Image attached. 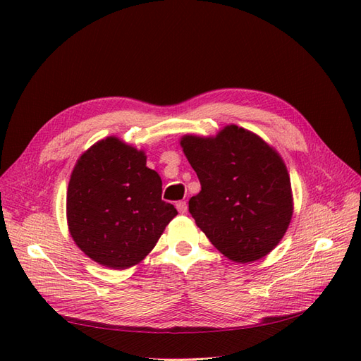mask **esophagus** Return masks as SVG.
Wrapping results in <instances>:
<instances>
[{"label": "esophagus", "instance_id": "34e87169", "mask_svg": "<svg viewBox=\"0 0 361 361\" xmlns=\"http://www.w3.org/2000/svg\"><path fill=\"white\" fill-rule=\"evenodd\" d=\"M176 207H178V211L180 212V214H185L188 211V204H187V202H178L176 203Z\"/></svg>", "mask_w": 361, "mask_h": 361}]
</instances>
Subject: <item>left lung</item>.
Listing matches in <instances>:
<instances>
[{"instance_id": "obj_1", "label": "left lung", "mask_w": 361, "mask_h": 361, "mask_svg": "<svg viewBox=\"0 0 361 361\" xmlns=\"http://www.w3.org/2000/svg\"><path fill=\"white\" fill-rule=\"evenodd\" d=\"M180 146L202 185L190 212L212 245L236 264L269 255L293 214L290 178L279 152L236 125L214 137L187 134Z\"/></svg>"}]
</instances>
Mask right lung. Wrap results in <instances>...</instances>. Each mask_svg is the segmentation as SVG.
Wrapping results in <instances>:
<instances>
[{
  "label": "right lung",
  "instance_id": "right-lung-1",
  "mask_svg": "<svg viewBox=\"0 0 361 361\" xmlns=\"http://www.w3.org/2000/svg\"><path fill=\"white\" fill-rule=\"evenodd\" d=\"M162 180L146 166L145 150L106 137L90 146L71 174L66 216L69 233L85 256L111 269L140 264L176 207L161 200Z\"/></svg>",
  "mask_w": 361,
  "mask_h": 361
}]
</instances>
